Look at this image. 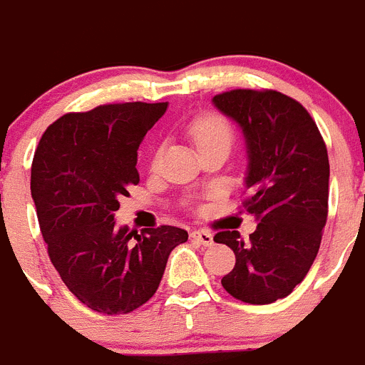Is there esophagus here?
Listing matches in <instances>:
<instances>
[{"mask_svg":"<svg viewBox=\"0 0 365 365\" xmlns=\"http://www.w3.org/2000/svg\"><path fill=\"white\" fill-rule=\"evenodd\" d=\"M190 235H192L193 241H197L202 247H212V245H214V234L208 230H201V228H199V230H193Z\"/></svg>","mask_w":365,"mask_h":365,"instance_id":"34e87169","label":"esophagus"}]
</instances>
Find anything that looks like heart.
Returning a JSON list of instances; mask_svg holds the SVG:
<instances>
[{
	"label": "heart",
	"mask_w": 365,
	"mask_h": 365,
	"mask_svg": "<svg viewBox=\"0 0 365 365\" xmlns=\"http://www.w3.org/2000/svg\"><path fill=\"white\" fill-rule=\"evenodd\" d=\"M186 133H188L193 146L197 148L199 153L215 150V148H227V150H230L235 140L234 128H232L230 122L214 111H202L195 115L188 122V125H186ZM160 151H163V148L159 146L155 148L153 153H151L150 166L153 170L159 166Z\"/></svg>",
	"instance_id": "b5f03b06"
}]
</instances>
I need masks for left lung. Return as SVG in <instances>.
Segmentation results:
<instances>
[{
  "mask_svg": "<svg viewBox=\"0 0 365 365\" xmlns=\"http://www.w3.org/2000/svg\"><path fill=\"white\" fill-rule=\"evenodd\" d=\"M214 104L243 128L248 195L241 206L259 219L248 240L237 230L214 235L235 254L221 283L235 299L265 305L291 294L316 259L329 212L327 148L307 109L279 91L232 89Z\"/></svg>",
  "mask_w": 365,
  "mask_h": 365,
  "instance_id": "1",
  "label": "left lung"
}]
</instances>
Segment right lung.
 Instances as JSON below:
<instances>
[{
	"mask_svg": "<svg viewBox=\"0 0 365 365\" xmlns=\"http://www.w3.org/2000/svg\"><path fill=\"white\" fill-rule=\"evenodd\" d=\"M166 108L124 102L67 113L45 130L32 159L31 193L51 261L67 289L102 314L144 305L170 252L188 241L170 225L140 234L115 227L118 199L138 185V144Z\"/></svg>",
	"mask_w": 365,
	"mask_h": 365,
	"instance_id": "right-lung-1",
	"label": "right lung"
}]
</instances>
